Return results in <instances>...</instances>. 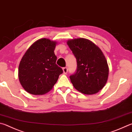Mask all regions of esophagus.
<instances>
[{"label": "esophagus", "instance_id": "esophagus-1", "mask_svg": "<svg viewBox=\"0 0 132 132\" xmlns=\"http://www.w3.org/2000/svg\"><path fill=\"white\" fill-rule=\"evenodd\" d=\"M63 73L64 74H66L67 73H68V68H67V67H64V68H63Z\"/></svg>", "mask_w": 132, "mask_h": 132}]
</instances>
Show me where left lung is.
<instances>
[{"mask_svg":"<svg viewBox=\"0 0 132 132\" xmlns=\"http://www.w3.org/2000/svg\"><path fill=\"white\" fill-rule=\"evenodd\" d=\"M67 44L77 59L76 72L70 76L74 87L86 95H93L103 89L107 81L109 69L103 53L90 40L78 38Z\"/></svg>","mask_w":132,"mask_h":132,"instance_id":"obj_1","label":"left lung"}]
</instances>
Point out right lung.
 <instances>
[{"label": "right lung", "instance_id": "obj_1", "mask_svg": "<svg viewBox=\"0 0 132 132\" xmlns=\"http://www.w3.org/2000/svg\"><path fill=\"white\" fill-rule=\"evenodd\" d=\"M56 42L43 38L29 48L21 59L18 78L22 87L32 95H43L52 89L63 73L56 64Z\"/></svg>", "mask_w": 132, "mask_h": 132}]
</instances>
